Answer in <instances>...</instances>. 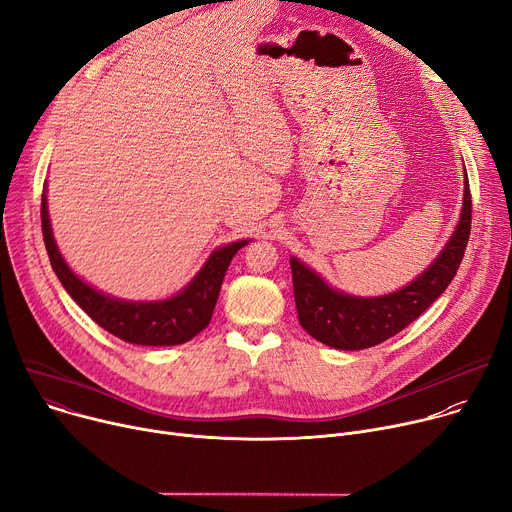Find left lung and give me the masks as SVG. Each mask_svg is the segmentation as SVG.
Returning <instances> with one entry per match:
<instances>
[{"mask_svg": "<svg viewBox=\"0 0 512 512\" xmlns=\"http://www.w3.org/2000/svg\"><path fill=\"white\" fill-rule=\"evenodd\" d=\"M470 228L472 194L466 175L459 224L445 249L414 282L394 294L378 298H357L337 292L324 284L312 269L292 257L294 298L302 329L316 341L343 351L367 349L388 341L447 290L466 253Z\"/></svg>", "mask_w": 512, "mask_h": 512, "instance_id": "1", "label": "left lung"}]
</instances>
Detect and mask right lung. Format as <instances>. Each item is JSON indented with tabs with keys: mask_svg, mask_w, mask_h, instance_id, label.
I'll return each instance as SVG.
<instances>
[{
	"mask_svg": "<svg viewBox=\"0 0 512 512\" xmlns=\"http://www.w3.org/2000/svg\"><path fill=\"white\" fill-rule=\"evenodd\" d=\"M40 220L46 253H49L51 265L67 294L102 329L134 345H181L204 331L212 318L224 273L232 257L247 245V241H239L216 249L206 265L200 269V273L188 284V288L169 300L124 302L87 286L69 269L55 245L44 194L40 202Z\"/></svg>",
	"mask_w": 512,
	"mask_h": 512,
	"instance_id": "obj_1",
	"label": "right lung"
}]
</instances>
